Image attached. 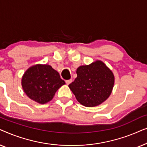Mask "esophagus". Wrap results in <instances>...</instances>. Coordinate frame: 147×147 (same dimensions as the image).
I'll return each mask as SVG.
<instances>
[{"label":"esophagus","instance_id":"obj_1","mask_svg":"<svg viewBox=\"0 0 147 147\" xmlns=\"http://www.w3.org/2000/svg\"><path fill=\"white\" fill-rule=\"evenodd\" d=\"M71 82H72L71 80H66L65 83H66V84H67V85H69V84L71 83Z\"/></svg>","mask_w":147,"mask_h":147}]
</instances>
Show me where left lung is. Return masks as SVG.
Returning a JSON list of instances; mask_svg holds the SVG:
<instances>
[{
	"mask_svg": "<svg viewBox=\"0 0 147 147\" xmlns=\"http://www.w3.org/2000/svg\"><path fill=\"white\" fill-rule=\"evenodd\" d=\"M77 78L69 85L76 99L86 107L97 106L109 98L114 84L112 70L103 61L96 60L76 70Z\"/></svg>",
	"mask_w": 147,
	"mask_h": 147,
	"instance_id": "8db88e82",
	"label": "left lung"
}]
</instances>
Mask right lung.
<instances>
[{
  "instance_id": "add662e5",
  "label": "right lung",
  "mask_w": 147,
  "mask_h": 147,
  "mask_svg": "<svg viewBox=\"0 0 147 147\" xmlns=\"http://www.w3.org/2000/svg\"><path fill=\"white\" fill-rule=\"evenodd\" d=\"M65 84L59 74L48 64H36L26 70L21 80L23 89L28 97L44 104L53 99L55 92Z\"/></svg>"
}]
</instances>
